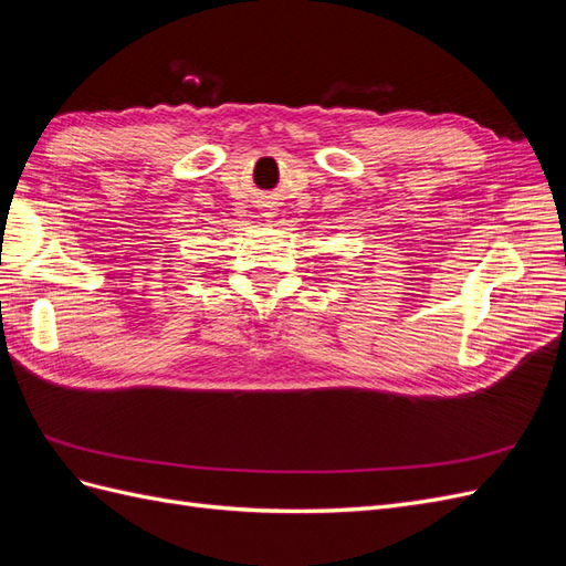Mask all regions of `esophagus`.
Instances as JSON below:
<instances>
[{
  "mask_svg": "<svg viewBox=\"0 0 566 566\" xmlns=\"http://www.w3.org/2000/svg\"><path fill=\"white\" fill-rule=\"evenodd\" d=\"M266 214H269V217H271V212H266Z\"/></svg>",
  "mask_w": 566,
  "mask_h": 566,
  "instance_id": "obj_1",
  "label": "esophagus"
}]
</instances>
